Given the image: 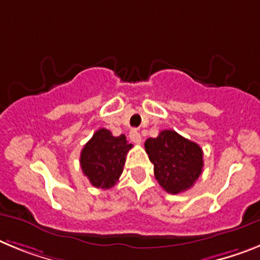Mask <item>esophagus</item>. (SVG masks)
<instances>
[{"mask_svg":"<svg viewBox=\"0 0 260 260\" xmlns=\"http://www.w3.org/2000/svg\"><path fill=\"white\" fill-rule=\"evenodd\" d=\"M129 139L132 143L135 144H141V135L137 129H132L129 132Z\"/></svg>","mask_w":260,"mask_h":260,"instance_id":"esophagus-1","label":"esophagus"}]
</instances>
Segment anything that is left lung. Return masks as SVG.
<instances>
[{
	"instance_id": "1",
	"label": "left lung",
	"mask_w": 260,
	"mask_h": 260,
	"mask_svg": "<svg viewBox=\"0 0 260 260\" xmlns=\"http://www.w3.org/2000/svg\"><path fill=\"white\" fill-rule=\"evenodd\" d=\"M149 159L154 165V177L169 193L187 191L203 171V150L196 143L171 129L159 132L145 141Z\"/></svg>"
}]
</instances>
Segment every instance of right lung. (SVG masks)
Returning a JSON list of instances; mask_svg holds the SVG:
<instances>
[{
	"instance_id": "add662e5",
	"label": "right lung",
	"mask_w": 260,
	"mask_h": 260,
	"mask_svg": "<svg viewBox=\"0 0 260 260\" xmlns=\"http://www.w3.org/2000/svg\"><path fill=\"white\" fill-rule=\"evenodd\" d=\"M131 148L132 144H128L124 135L115 137L108 129L101 128L81 152L82 173L96 188H111L123 173L125 157Z\"/></svg>"
}]
</instances>
